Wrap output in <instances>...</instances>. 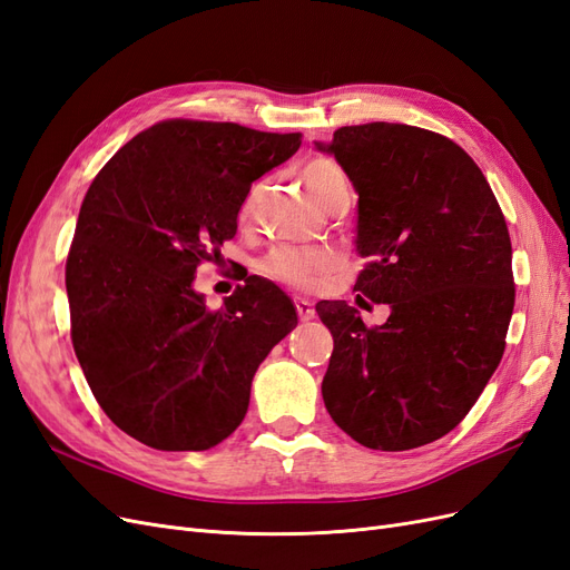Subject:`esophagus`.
Returning a JSON list of instances; mask_svg holds the SVG:
<instances>
[{
  "label": "esophagus",
  "mask_w": 570,
  "mask_h": 570,
  "mask_svg": "<svg viewBox=\"0 0 570 570\" xmlns=\"http://www.w3.org/2000/svg\"><path fill=\"white\" fill-rule=\"evenodd\" d=\"M295 306H297V314H299L302 321H312L316 316L314 304L308 302L306 297H295Z\"/></svg>",
  "instance_id": "obj_1"
}]
</instances>
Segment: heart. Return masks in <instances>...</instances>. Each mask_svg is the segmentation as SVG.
I'll list each match as a JSON object with an SVG mask.
<instances>
[{"instance_id": "b5f03b06", "label": "heart", "mask_w": 570, "mask_h": 570, "mask_svg": "<svg viewBox=\"0 0 570 570\" xmlns=\"http://www.w3.org/2000/svg\"><path fill=\"white\" fill-rule=\"evenodd\" d=\"M302 178L308 187V193L314 195V199H318L321 204L331 197L337 189L347 187V180H344L342 168L331 161V159H323L316 157L312 161H306L302 168ZM258 189L262 187H254L252 193L247 195V199L243 202V209H239V220L247 223L252 212H254V204L258 197ZM333 266V258L327 252L321 249H275L262 266V271L271 278L287 283V285H295V287H312L316 285V281L321 278L323 273L331 271Z\"/></svg>"}]
</instances>
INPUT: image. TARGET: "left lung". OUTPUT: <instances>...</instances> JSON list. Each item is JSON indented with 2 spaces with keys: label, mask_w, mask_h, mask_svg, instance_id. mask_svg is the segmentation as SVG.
<instances>
[{
  "label": "left lung",
  "mask_w": 570,
  "mask_h": 570,
  "mask_svg": "<svg viewBox=\"0 0 570 570\" xmlns=\"http://www.w3.org/2000/svg\"><path fill=\"white\" fill-rule=\"evenodd\" d=\"M316 147L358 195L354 289L390 304L375 327L347 302L316 304L335 342L323 402L368 450H416L463 421L502 361L515 299L507 220L475 161L433 130L344 126Z\"/></svg>",
  "instance_id": "obj_1"
}]
</instances>
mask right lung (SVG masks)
<instances>
[{
    "label": "right lung",
    "instance_id": "right-lung-1",
    "mask_svg": "<svg viewBox=\"0 0 570 570\" xmlns=\"http://www.w3.org/2000/svg\"><path fill=\"white\" fill-rule=\"evenodd\" d=\"M299 132L174 118L135 135L82 199L66 262L71 340L107 416L161 452H204L243 423L258 364L297 325L249 275L218 312L193 287L237 233L254 180Z\"/></svg>",
    "mask_w": 570,
    "mask_h": 570
}]
</instances>
